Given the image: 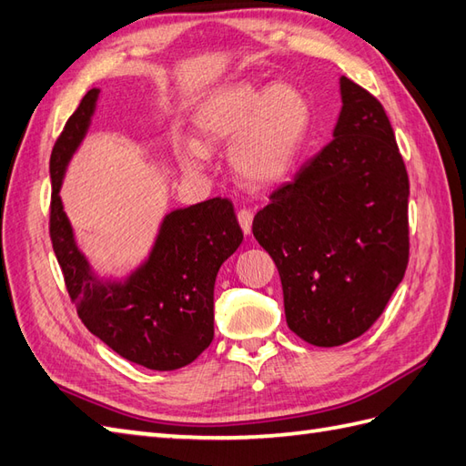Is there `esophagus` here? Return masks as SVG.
<instances>
[{
    "label": "esophagus",
    "mask_w": 466,
    "mask_h": 466,
    "mask_svg": "<svg viewBox=\"0 0 466 466\" xmlns=\"http://www.w3.org/2000/svg\"><path fill=\"white\" fill-rule=\"evenodd\" d=\"M237 219H239L243 233H251V227H253V211L251 209H241L239 213H237Z\"/></svg>",
    "instance_id": "1"
}]
</instances>
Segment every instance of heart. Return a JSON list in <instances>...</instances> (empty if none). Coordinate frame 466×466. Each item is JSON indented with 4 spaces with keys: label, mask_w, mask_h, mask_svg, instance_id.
<instances>
[{
    "label": "heart",
    "mask_w": 466,
    "mask_h": 466,
    "mask_svg": "<svg viewBox=\"0 0 466 466\" xmlns=\"http://www.w3.org/2000/svg\"><path fill=\"white\" fill-rule=\"evenodd\" d=\"M203 144L236 138L231 166L248 186H267L285 177L310 124L309 100L297 86L279 83L268 88L237 83L211 95L196 115ZM199 142L181 147V164L189 172L208 166L209 152Z\"/></svg>",
    "instance_id": "b5f03b06"
}]
</instances>
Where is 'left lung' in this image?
Listing matches in <instances>:
<instances>
[{
	"label": "left lung",
	"instance_id": "obj_1",
	"mask_svg": "<svg viewBox=\"0 0 466 466\" xmlns=\"http://www.w3.org/2000/svg\"><path fill=\"white\" fill-rule=\"evenodd\" d=\"M339 93L334 140L253 219L279 268L289 328L320 348L370 330L410 260V177L390 118L348 76Z\"/></svg>",
	"mask_w": 466,
	"mask_h": 466
}]
</instances>
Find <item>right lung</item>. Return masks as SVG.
I'll return each instance as SVG.
<instances>
[{
    "mask_svg": "<svg viewBox=\"0 0 466 466\" xmlns=\"http://www.w3.org/2000/svg\"><path fill=\"white\" fill-rule=\"evenodd\" d=\"M90 88L56 138L49 235L78 319L124 360L169 371L191 364L213 339V287L243 241L229 199L213 198L167 213L150 257L127 280H100L78 251L59 189L96 106Z\"/></svg>",
    "mask_w": 466,
    "mask_h": 466,
    "instance_id": "1",
    "label": "right lung"
}]
</instances>
